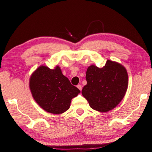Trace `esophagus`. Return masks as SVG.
<instances>
[{
	"mask_svg": "<svg viewBox=\"0 0 152 152\" xmlns=\"http://www.w3.org/2000/svg\"><path fill=\"white\" fill-rule=\"evenodd\" d=\"M77 88H78V89L81 91L82 89V86L81 84H78V85H77Z\"/></svg>",
	"mask_w": 152,
	"mask_h": 152,
	"instance_id": "esophagus-1",
	"label": "esophagus"
}]
</instances>
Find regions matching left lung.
Masks as SVG:
<instances>
[{
    "instance_id": "8db88e82",
    "label": "left lung",
    "mask_w": 152,
    "mask_h": 152,
    "mask_svg": "<svg viewBox=\"0 0 152 152\" xmlns=\"http://www.w3.org/2000/svg\"><path fill=\"white\" fill-rule=\"evenodd\" d=\"M87 84L82 90L92 109L107 112L122 100L128 86L126 68L117 62L107 60L102 68L91 65L86 74Z\"/></svg>"
}]
</instances>
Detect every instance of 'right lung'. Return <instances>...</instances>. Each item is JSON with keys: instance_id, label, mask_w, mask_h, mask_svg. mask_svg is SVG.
<instances>
[{"instance_id": "obj_1", "label": "right lung", "mask_w": 152, "mask_h": 152, "mask_svg": "<svg viewBox=\"0 0 152 152\" xmlns=\"http://www.w3.org/2000/svg\"><path fill=\"white\" fill-rule=\"evenodd\" d=\"M32 96L38 106L46 112L61 114L70 108L71 100L80 93L62 74L59 66L54 69L41 65L29 79Z\"/></svg>"}]
</instances>
